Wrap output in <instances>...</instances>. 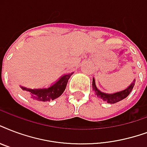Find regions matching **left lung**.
I'll use <instances>...</instances> for the list:
<instances>
[{"label":"left lung","instance_id":"left-lung-1","mask_svg":"<svg viewBox=\"0 0 147 147\" xmlns=\"http://www.w3.org/2000/svg\"><path fill=\"white\" fill-rule=\"evenodd\" d=\"M135 82L136 79H134L132 83L125 89L121 90L119 92H116L114 93H105L103 92H101L97 87H96V82H95V78H92V90L96 95L100 98H102L104 102H106L108 103L114 104L118 102L119 101L123 100L125 98L129 95L132 90H133V86L135 85Z\"/></svg>","mask_w":147,"mask_h":147}]
</instances>
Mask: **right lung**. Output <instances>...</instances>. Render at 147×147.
I'll return each mask as SVG.
<instances>
[{
  "label": "right lung",
  "mask_w": 147,
  "mask_h": 147,
  "mask_svg": "<svg viewBox=\"0 0 147 147\" xmlns=\"http://www.w3.org/2000/svg\"><path fill=\"white\" fill-rule=\"evenodd\" d=\"M72 74L73 72L63 75L57 81H55V82H54L48 88H31L22 86H20V88L27 96H30L34 100L50 102L51 100L59 98L63 93L69 78Z\"/></svg>",
  "instance_id": "right-lung-1"
}]
</instances>
